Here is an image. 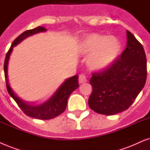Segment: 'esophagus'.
<instances>
[{"label":"esophagus","instance_id":"esophagus-1","mask_svg":"<svg viewBox=\"0 0 150 150\" xmlns=\"http://www.w3.org/2000/svg\"><path fill=\"white\" fill-rule=\"evenodd\" d=\"M87 81V78H86V76L85 75H83V74H81V75H79V82L80 83H83L85 82H86Z\"/></svg>","mask_w":150,"mask_h":150}]
</instances>
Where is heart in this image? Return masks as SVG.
<instances>
[{
  "label": "heart",
  "mask_w": 150,
  "mask_h": 150,
  "mask_svg": "<svg viewBox=\"0 0 150 150\" xmlns=\"http://www.w3.org/2000/svg\"><path fill=\"white\" fill-rule=\"evenodd\" d=\"M121 49L120 41L113 36L91 33L81 38L77 45V53L86 57V64L92 71H101L110 67Z\"/></svg>",
  "instance_id": "heart-1"
}]
</instances>
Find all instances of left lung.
Returning <instances> with one entry per match:
<instances>
[{
	"mask_svg": "<svg viewBox=\"0 0 150 150\" xmlns=\"http://www.w3.org/2000/svg\"><path fill=\"white\" fill-rule=\"evenodd\" d=\"M127 33V47L111 67L93 73L90 108L96 112L112 115L127 110L144 87L147 59L144 49L132 33Z\"/></svg>",
	"mask_w": 150,
	"mask_h": 150,
	"instance_id": "8db88e82",
	"label": "left lung"
}]
</instances>
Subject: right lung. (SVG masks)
I'll use <instances>...</instances> for the list:
<instances>
[{
	"mask_svg": "<svg viewBox=\"0 0 150 150\" xmlns=\"http://www.w3.org/2000/svg\"><path fill=\"white\" fill-rule=\"evenodd\" d=\"M47 31V29L45 27H38L33 29L27 30L23 32L13 42L9 51L6 55L5 63H4L6 86L9 95L14 99L18 105L21 108L25 115L32 118L41 119V120H49L55 118L57 116L61 115L65 110L70 95L79 87L78 75H74L70 78L65 79L50 98L44 101L43 103L36 104L35 102L23 100L11 88L8 77V64L13 47L17 46L28 37L36 34L38 33Z\"/></svg>",
	"mask_w": 150,
	"mask_h": 150,
	"instance_id": "right-lung-1",
	"label": "right lung"
}]
</instances>
